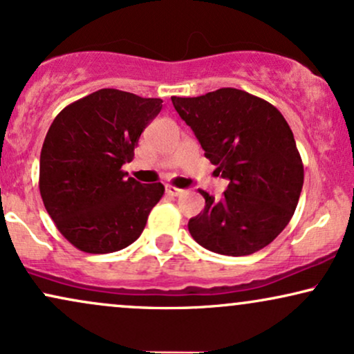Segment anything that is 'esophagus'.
I'll return each mask as SVG.
<instances>
[{
	"instance_id": "obj_1",
	"label": "esophagus",
	"mask_w": 354,
	"mask_h": 354,
	"mask_svg": "<svg viewBox=\"0 0 354 354\" xmlns=\"http://www.w3.org/2000/svg\"><path fill=\"white\" fill-rule=\"evenodd\" d=\"M165 192H167L169 195H172V197H178V195H182V194H184L185 190H182V189H177V187H172V185H167V187H165Z\"/></svg>"
}]
</instances>
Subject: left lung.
I'll return each mask as SVG.
<instances>
[{"label":"left lung","mask_w":354,"mask_h":354,"mask_svg":"<svg viewBox=\"0 0 354 354\" xmlns=\"http://www.w3.org/2000/svg\"><path fill=\"white\" fill-rule=\"evenodd\" d=\"M205 157L228 180L223 197L205 190V208L189 220L205 250L248 256L289 225L304 185V165L292 129L276 106L236 88L195 98L172 97Z\"/></svg>","instance_id":"obj_1"}]
</instances>
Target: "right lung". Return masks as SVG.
<instances>
[{
  "label": "right lung",
  "instance_id": "obj_1",
  "mask_svg": "<svg viewBox=\"0 0 354 354\" xmlns=\"http://www.w3.org/2000/svg\"><path fill=\"white\" fill-rule=\"evenodd\" d=\"M162 100L103 88L68 104L44 139L39 189L60 233L80 251L106 254L141 236L162 184H141L121 167Z\"/></svg>",
  "mask_w": 354,
  "mask_h": 354
}]
</instances>
